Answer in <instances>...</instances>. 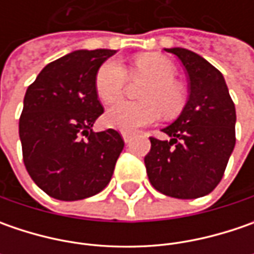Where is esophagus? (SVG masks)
I'll return each instance as SVG.
<instances>
[{
	"instance_id": "34e87169",
	"label": "esophagus",
	"mask_w": 254,
	"mask_h": 254,
	"mask_svg": "<svg viewBox=\"0 0 254 254\" xmlns=\"http://www.w3.org/2000/svg\"><path fill=\"white\" fill-rule=\"evenodd\" d=\"M123 140H124V142H126V144L131 142L132 134H128V132H123Z\"/></svg>"
}]
</instances>
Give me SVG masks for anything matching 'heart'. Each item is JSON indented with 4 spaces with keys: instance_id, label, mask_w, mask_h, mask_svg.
I'll list each match as a JSON object with an SVG mask.
<instances>
[{
    "instance_id": "1",
    "label": "heart",
    "mask_w": 254,
    "mask_h": 254,
    "mask_svg": "<svg viewBox=\"0 0 254 254\" xmlns=\"http://www.w3.org/2000/svg\"><path fill=\"white\" fill-rule=\"evenodd\" d=\"M132 76H141L150 80L144 87V102H123L113 106L106 113V124L123 132H132L155 123L162 114L177 116L185 106V92L175 82L177 70L167 58L157 54L138 56L134 61ZM128 80L127 69L122 62L110 59L99 67L96 73V92L106 104L119 102L124 94Z\"/></svg>"
}]
</instances>
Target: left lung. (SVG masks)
<instances>
[{
  "instance_id": "obj_1",
  "label": "left lung",
  "mask_w": 254,
  "mask_h": 254,
  "mask_svg": "<svg viewBox=\"0 0 254 254\" xmlns=\"http://www.w3.org/2000/svg\"><path fill=\"white\" fill-rule=\"evenodd\" d=\"M188 74L190 97L180 117L150 137L144 162L151 185L178 199L205 196L219 184L235 148L236 110L223 74L198 54L171 48Z\"/></svg>"
}]
</instances>
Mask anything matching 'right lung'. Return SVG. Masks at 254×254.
I'll list each match as a JSON object with an SVG mask.
<instances>
[{"label": "right lung", "instance_id": "right-lung-1", "mask_svg": "<svg viewBox=\"0 0 254 254\" xmlns=\"http://www.w3.org/2000/svg\"><path fill=\"white\" fill-rule=\"evenodd\" d=\"M112 49L74 51L46 64L25 93L19 119L24 164L49 196L79 200L110 182L124 141L116 130L94 132L103 114L96 73Z\"/></svg>", "mask_w": 254, "mask_h": 254}]
</instances>
